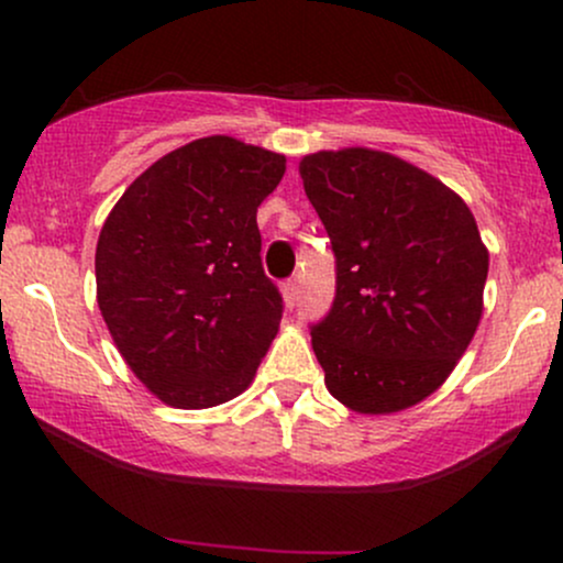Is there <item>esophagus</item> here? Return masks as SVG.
<instances>
[{"label":"esophagus","instance_id":"34e87169","mask_svg":"<svg viewBox=\"0 0 563 563\" xmlns=\"http://www.w3.org/2000/svg\"><path fill=\"white\" fill-rule=\"evenodd\" d=\"M280 288H283V299H286V307L294 309L296 301H299V286H296V280H286Z\"/></svg>","mask_w":563,"mask_h":563}]
</instances>
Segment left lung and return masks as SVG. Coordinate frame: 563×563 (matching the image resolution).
<instances>
[{
	"label": "left lung",
	"instance_id": "left-lung-1",
	"mask_svg": "<svg viewBox=\"0 0 563 563\" xmlns=\"http://www.w3.org/2000/svg\"><path fill=\"white\" fill-rule=\"evenodd\" d=\"M335 256V296L309 325L325 386L357 412H397L442 386L482 318L489 254L461 196L389 153L299 164Z\"/></svg>",
	"mask_w": 563,
	"mask_h": 563
}]
</instances>
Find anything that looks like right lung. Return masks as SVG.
I'll return each mask as SVG.
<instances>
[{"label": "right lung", "mask_w": 563, "mask_h": 563, "mask_svg": "<svg viewBox=\"0 0 563 563\" xmlns=\"http://www.w3.org/2000/svg\"><path fill=\"white\" fill-rule=\"evenodd\" d=\"M286 156L232 137L177 147L102 224L97 303L121 357L166 405L203 410L254 378L283 318L256 209Z\"/></svg>", "instance_id": "add662e5"}]
</instances>
